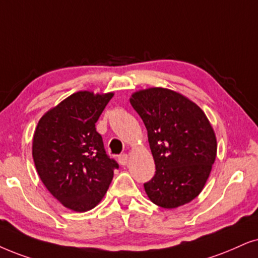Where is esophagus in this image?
Returning a JSON list of instances; mask_svg holds the SVG:
<instances>
[{"label": "esophagus", "mask_w": 258, "mask_h": 258, "mask_svg": "<svg viewBox=\"0 0 258 258\" xmlns=\"http://www.w3.org/2000/svg\"><path fill=\"white\" fill-rule=\"evenodd\" d=\"M118 161L121 165H126L127 163H128V155H126V153H123V155H120Z\"/></svg>", "instance_id": "esophagus-1"}]
</instances>
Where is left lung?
<instances>
[{
	"mask_svg": "<svg viewBox=\"0 0 258 258\" xmlns=\"http://www.w3.org/2000/svg\"><path fill=\"white\" fill-rule=\"evenodd\" d=\"M130 102L148 130L156 165L144 184L148 198L168 210L194 200L217 157V137L206 114L187 96L161 87L136 91Z\"/></svg>",
	"mask_w": 258,
	"mask_h": 258,
	"instance_id": "left-lung-1",
	"label": "left lung"
}]
</instances>
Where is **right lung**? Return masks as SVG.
Instances as JSON below:
<instances>
[{
	"mask_svg": "<svg viewBox=\"0 0 258 258\" xmlns=\"http://www.w3.org/2000/svg\"><path fill=\"white\" fill-rule=\"evenodd\" d=\"M114 93L82 90L47 110L35 127L32 156L47 190L74 212L100 204L118 163L106 155L95 123Z\"/></svg>",
	"mask_w": 258,
	"mask_h": 258,
	"instance_id": "right-lung-1",
	"label": "right lung"
}]
</instances>
